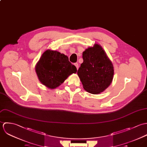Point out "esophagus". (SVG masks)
I'll list each match as a JSON object with an SVG mask.
<instances>
[{
	"label": "esophagus",
	"mask_w": 147,
	"mask_h": 147,
	"mask_svg": "<svg viewBox=\"0 0 147 147\" xmlns=\"http://www.w3.org/2000/svg\"><path fill=\"white\" fill-rule=\"evenodd\" d=\"M74 65L76 66L77 69H78V67H79V66H78V63H74Z\"/></svg>",
	"instance_id": "obj_1"
}]
</instances>
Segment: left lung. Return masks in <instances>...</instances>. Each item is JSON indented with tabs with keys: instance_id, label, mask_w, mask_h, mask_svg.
<instances>
[{
	"instance_id": "left-lung-1",
	"label": "left lung",
	"mask_w": 147,
	"mask_h": 147,
	"mask_svg": "<svg viewBox=\"0 0 147 147\" xmlns=\"http://www.w3.org/2000/svg\"><path fill=\"white\" fill-rule=\"evenodd\" d=\"M83 63L77 74L84 88L92 94H98L107 88L112 82L114 66L102 47L94 44L82 53Z\"/></svg>"
}]
</instances>
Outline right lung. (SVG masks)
Masks as SVG:
<instances>
[{
    "mask_svg": "<svg viewBox=\"0 0 147 147\" xmlns=\"http://www.w3.org/2000/svg\"><path fill=\"white\" fill-rule=\"evenodd\" d=\"M76 67L68 57L56 51L47 50L36 65V72L40 82L54 89L59 87L71 74L76 73Z\"/></svg>",
    "mask_w": 147,
    "mask_h": 147,
    "instance_id": "1",
    "label": "right lung"
}]
</instances>
